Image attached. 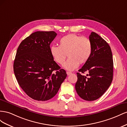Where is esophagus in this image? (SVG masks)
Here are the masks:
<instances>
[{"instance_id":"obj_1","label":"esophagus","mask_w":127,"mask_h":127,"mask_svg":"<svg viewBox=\"0 0 127 127\" xmlns=\"http://www.w3.org/2000/svg\"><path fill=\"white\" fill-rule=\"evenodd\" d=\"M72 73H71V72H66V74H67V75H70Z\"/></svg>"}]
</instances>
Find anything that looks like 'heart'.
<instances>
[{"label":"heart","instance_id":"heart-1","mask_svg":"<svg viewBox=\"0 0 127 127\" xmlns=\"http://www.w3.org/2000/svg\"><path fill=\"white\" fill-rule=\"evenodd\" d=\"M92 43L85 37L69 34L63 37L59 41V47L52 46L50 48L53 60L59 64H63L66 55L68 57L63 67L67 70H73L79 65L85 64L91 55Z\"/></svg>","mask_w":127,"mask_h":127}]
</instances>
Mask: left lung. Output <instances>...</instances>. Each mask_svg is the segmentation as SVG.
<instances>
[{
    "instance_id": "8db88e82",
    "label": "left lung",
    "mask_w": 127,
    "mask_h": 127,
    "mask_svg": "<svg viewBox=\"0 0 127 127\" xmlns=\"http://www.w3.org/2000/svg\"><path fill=\"white\" fill-rule=\"evenodd\" d=\"M92 46V54L88 61L79 72H88V78L78 72L75 90L83 99L93 101L97 99L110 86L113 74V56L107 42L95 32L89 35Z\"/></svg>"
}]
</instances>
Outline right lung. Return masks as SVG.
<instances>
[{
	"mask_svg": "<svg viewBox=\"0 0 127 127\" xmlns=\"http://www.w3.org/2000/svg\"><path fill=\"white\" fill-rule=\"evenodd\" d=\"M57 33L37 31L21 42L13 68L21 88L31 98L46 101L55 96L67 74L55 61L50 45Z\"/></svg>",
	"mask_w": 127,
	"mask_h": 127,
	"instance_id": "add662e5",
	"label": "right lung"
}]
</instances>
